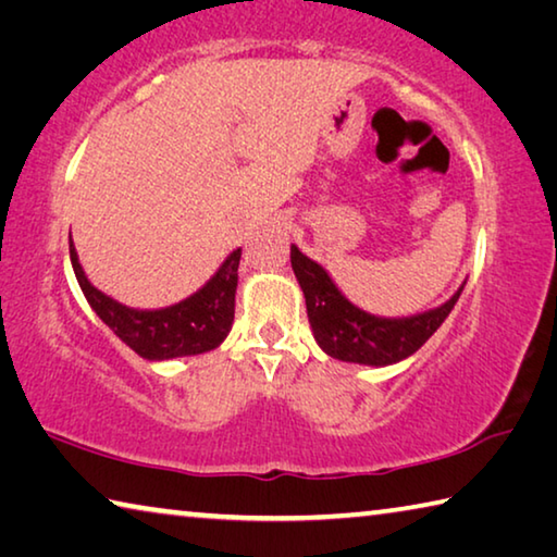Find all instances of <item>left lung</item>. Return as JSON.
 Here are the masks:
<instances>
[{
	"label": "left lung",
	"mask_w": 557,
	"mask_h": 557,
	"mask_svg": "<svg viewBox=\"0 0 557 557\" xmlns=\"http://www.w3.org/2000/svg\"><path fill=\"white\" fill-rule=\"evenodd\" d=\"M289 260L299 287L305 292L309 326H312L319 348L338 361L375 366V369L400 363L418 351L449 317L467 285V282H461L445 305L428 309V312L410 317H379L356 307L336 287L332 275L317 260L307 258L297 245L289 248Z\"/></svg>",
	"instance_id": "left-lung-1"
}]
</instances>
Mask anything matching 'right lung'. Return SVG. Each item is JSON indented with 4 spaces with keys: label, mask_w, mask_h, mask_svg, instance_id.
Listing matches in <instances>:
<instances>
[{
    "label": "right lung",
    "mask_w": 557,
    "mask_h": 557,
    "mask_svg": "<svg viewBox=\"0 0 557 557\" xmlns=\"http://www.w3.org/2000/svg\"><path fill=\"white\" fill-rule=\"evenodd\" d=\"M71 265L92 312L112 329L122 344L147 361H169V358L213 351L225 342L233 326L240 248H235L194 295L159 309L127 307L98 289L83 270L73 240Z\"/></svg>",
    "instance_id": "add662e5"
}]
</instances>
